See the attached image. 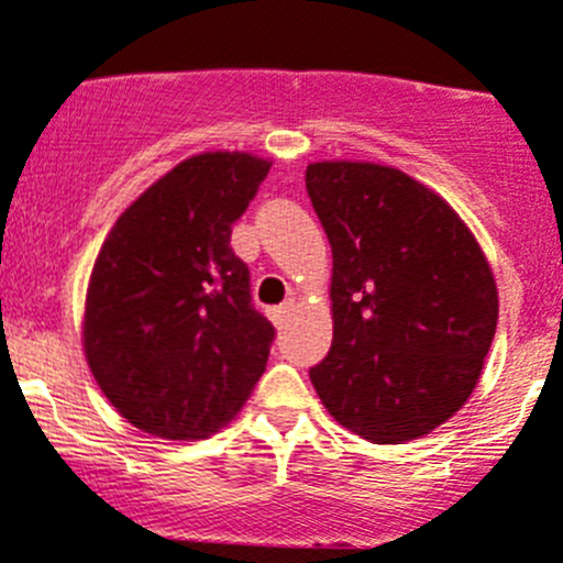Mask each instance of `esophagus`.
I'll list each match as a JSON object with an SVG mask.
<instances>
[{"label": "esophagus", "instance_id": "esophagus-1", "mask_svg": "<svg viewBox=\"0 0 563 563\" xmlns=\"http://www.w3.org/2000/svg\"><path fill=\"white\" fill-rule=\"evenodd\" d=\"M292 309H295V300H284L282 306H276V309H271V320L276 322V325H284V322H287V317L292 314Z\"/></svg>", "mask_w": 563, "mask_h": 563}]
</instances>
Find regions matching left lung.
I'll return each mask as SVG.
<instances>
[{
	"instance_id": "left-lung-1",
	"label": "left lung",
	"mask_w": 563,
	"mask_h": 563,
	"mask_svg": "<svg viewBox=\"0 0 563 563\" xmlns=\"http://www.w3.org/2000/svg\"><path fill=\"white\" fill-rule=\"evenodd\" d=\"M306 191L333 254L317 397L364 441L430 435L468 402L495 336L482 246L441 194L394 166L314 161Z\"/></svg>"
}]
</instances>
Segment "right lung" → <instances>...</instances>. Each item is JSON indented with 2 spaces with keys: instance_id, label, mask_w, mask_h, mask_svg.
Wrapping results in <instances>:
<instances>
[{
  "instance_id": "obj_1",
  "label": "right lung",
  "mask_w": 563,
  "mask_h": 563,
  "mask_svg": "<svg viewBox=\"0 0 563 563\" xmlns=\"http://www.w3.org/2000/svg\"><path fill=\"white\" fill-rule=\"evenodd\" d=\"M271 169L216 150L180 161L120 213L95 257L81 344L122 419L166 441L230 424L268 364L274 325L230 246Z\"/></svg>"
}]
</instances>
